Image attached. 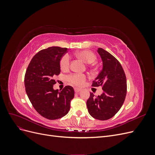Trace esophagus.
<instances>
[{
	"label": "esophagus",
	"mask_w": 155,
	"mask_h": 155,
	"mask_svg": "<svg viewBox=\"0 0 155 155\" xmlns=\"http://www.w3.org/2000/svg\"><path fill=\"white\" fill-rule=\"evenodd\" d=\"M74 90H75V92H76V93H78L79 92H80L81 91V88H75Z\"/></svg>",
	"instance_id": "34e87169"
}]
</instances>
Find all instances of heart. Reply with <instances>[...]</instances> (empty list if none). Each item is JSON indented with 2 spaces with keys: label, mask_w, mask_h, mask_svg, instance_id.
<instances>
[{
  "label": "heart",
  "mask_w": 155,
  "mask_h": 155,
  "mask_svg": "<svg viewBox=\"0 0 155 155\" xmlns=\"http://www.w3.org/2000/svg\"><path fill=\"white\" fill-rule=\"evenodd\" d=\"M76 55L78 58L81 59L83 61L87 63H92L96 59L95 54L92 51L88 50H83L78 51L76 53ZM70 58L68 54L64 55L60 61V67L62 70H67L70 67ZM68 81L74 85L80 86L86 80L87 76L83 74L74 73L68 75L67 78Z\"/></svg>",
  "instance_id": "1"
}]
</instances>
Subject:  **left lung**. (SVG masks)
Here are the masks:
<instances>
[{
  "label": "left lung",
  "mask_w": 155,
  "mask_h": 155,
  "mask_svg": "<svg viewBox=\"0 0 155 155\" xmlns=\"http://www.w3.org/2000/svg\"><path fill=\"white\" fill-rule=\"evenodd\" d=\"M97 51L102 60L103 68L92 86L101 87L104 92L97 96L91 92L87 106L93 118L107 120L122 106L127 94V80L122 67L113 55L101 48Z\"/></svg>",
  "instance_id": "8db88e82"
}]
</instances>
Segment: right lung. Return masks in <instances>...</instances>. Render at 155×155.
<instances>
[{
    "label": "right lung",
    "instance_id": "add662e5",
    "mask_svg": "<svg viewBox=\"0 0 155 155\" xmlns=\"http://www.w3.org/2000/svg\"><path fill=\"white\" fill-rule=\"evenodd\" d=\"M67 48L51 46L37 53L27 68L25 76L26 92L33 107L39 114L48 120L66 115L74 97V90L66 86L62 91L54 90L55 76L61 72L60 61Z\"/></svg>",
    "mask_w": 155,
    "mask_h": 155
}]
</instances>
